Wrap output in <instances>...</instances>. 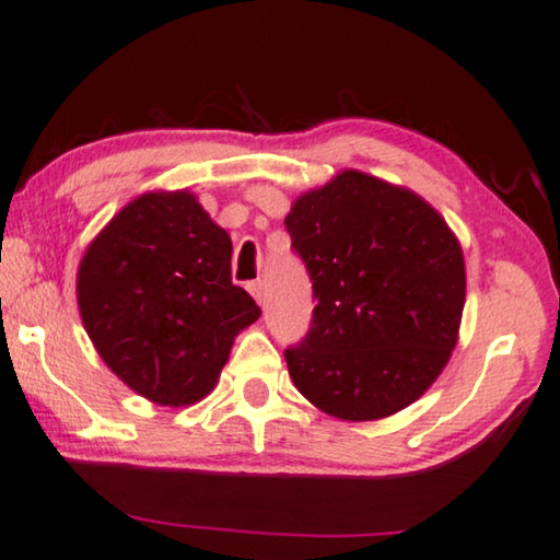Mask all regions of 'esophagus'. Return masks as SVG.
I'll use <instances>...</instances> for the list:
<instances>
[{"label": "esophagus", "instance_id": "1", "mask_svg": "<svg viewBox=\"0 0 560 560\" xmlns=\"http://www.w3.org/2000/svg\"><path fill=\"white\" fill-rule=\"evenodd\" d=\"M246 289H248V294L256 299V304L264 306V283L261 281H252Z\"/></svg>", "mask_w": 560, "mask_h": 560}]
</instances>
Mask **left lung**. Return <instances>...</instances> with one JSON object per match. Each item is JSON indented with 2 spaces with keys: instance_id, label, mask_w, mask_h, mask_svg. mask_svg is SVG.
Masks as SVG:
<instances>
[{
  "instance_id": "1",
  "label": "left lung",
  "mask_w": 560,
  "mask_h": 560,
  "mask_svg": "<svg viewBox=\"0 0 560 560\" xmlns=\"http://www.w3.org/2000/svg\"><path fill=\"white\" fill-rule=\"evenodd\" d=\"M314 283V322L287 349L291 381L343 421L421 398L456 349L466 264L456 234L406 186L343 168L283 219Z\"/></svg>"
}]
</instances>
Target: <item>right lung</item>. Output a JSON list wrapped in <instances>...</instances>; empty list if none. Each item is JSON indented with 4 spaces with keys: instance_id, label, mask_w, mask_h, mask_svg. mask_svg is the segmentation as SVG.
<instances>
[{
    "instance_id": "obj_1",
    "label": "right lung",
    "mask_w": 560,
    "mask_h": 560,
    "mask_svg": "<svg viewBox=\"0 0 560 560\" xmlns=\"http://www.w3.org/2000/svg\"><path fill=\"white\" fill-rule=\"evenodd\" d=\"M77 304L112 374L172 408L214 392L261 316L232 283V238L189 189L139 194L112 217L79 261Z\"/></svg>"
}]
</instances>
